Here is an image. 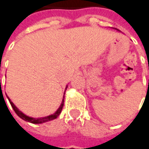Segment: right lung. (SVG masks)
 Returning <instances> with one entry per match:
<instances>
[{"label": "right lung", "instance_id": "add662e5", "mask_svg": "<svg viewBox=\"0 0 149 149\" xmlns=\"http://www.w3.org/2000/svg\"><path fill=\"white\" fill-rule=\"evenodd\" d=\"M66 88H67V86H66ZM7 97H8V96H7ZM63 98H64V95H63ZM8 101H9V102H10V105L12 106L14 111L16 112V114L19 116V118H22L23 120L27 121V122L31 123V124H42V123H46V122H48V121H51V120H54V119L57 118H58V116L60 115V113L62 112V109H63V102H64V100L63 99L60 107L58 108V109H57L54 114L49 115V116H44V118H31V116H26L25 114H24L21 110H19V109L16 107V105H15L11 101H10V99H9L8 97Z\"/></svg>", "mask_w": 149, "mask_h": 149}]
</instances>
